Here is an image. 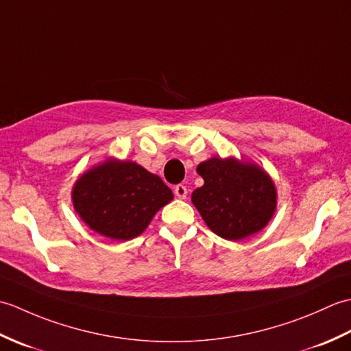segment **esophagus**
<instances>
[{
	"label": "esophagus",
	"mask_w": 351,
	"mask_h": 351,
	"mask_svg": "<svg viewBox=\"0 0 351 351\" xmlns=\"http://www.w3.org/2000/svg\"><path fill=\"white\" fill-rule=\"evenodd\" d=\"M175 196L176 197H180V199H185V197H187V187H185V185H176V187H175Z\"/></svg>",
	"instance_id": "1"
}]
</instances>
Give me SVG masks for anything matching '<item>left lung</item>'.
Listing matches in <instances>:
<instances>
[{
  "label": "left lung",
  "mask_w": 351,
  "mask_h": 351,
  "mask_svg": "<svg viewBox=\"0 0 351 351\" xmlns=\"http://www.w3.org/2000/svg\"><path fill=\"white\" fill-rule=\"evenodd\" d=\"M196 170L204 185L193 191L191 202L214 234L240 241L271 220L278 190L271 176L256 162L213 156Z\"/></svg>",
  "instance_id": "1"
}]
</instances>
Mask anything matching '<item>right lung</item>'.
<instances>
[{
  "label": "right lung",
  "instance_id": "1",
  "mask_svg": "<svg viewBox=\"0 0 351 351\" xmlns=\"http://www.w3.org/2000/svg\"><path fill=\"white\" fill-rule=\"evenodd\" d=\"M171 199L173 193L158 175L113 156L84 171L72 187V205L80 219L116 241L143 234Z\"/></svg>",
  "mask_w": 351,
  "mask_h": 351
}]
</instances>
